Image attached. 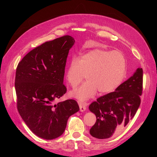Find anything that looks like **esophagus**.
I'll use <instances>...</instances> for the list:
<instances>
[{"label": "esophagus", "mask_w": 157, "mask_h": 157, "mask_svg": "<svg viewBox=\"0 0 157 157\" xmlns=\"http://www.w3.org/2000/svg\"><path fill=\"white\" fill-rule=\"evenodd\" d=\"M79 107H80V111H81V112L84 111L86 109V105H85L84 104H82V103H80L79 104Z\"/></svg>", "instance_id": "esophagus-1"}]
</instances>
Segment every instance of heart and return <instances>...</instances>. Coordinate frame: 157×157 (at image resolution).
<instances>
[{
    "instance_id": "1",
    "label": "heart",
    "mask_w": 157,
    "mask_h": 157,
    "mask_svg": "<svg viewBox=\"0 0 157 157\" xmlns=\"http://www.w3.org/2000/svg\"><path fill=\"white\" fill-rule=\"evenodd\" d=\"M126 73V61L121 52L95 49L71 61L66 77L71 86L75 88L86 76L87 81L71 92L73 97L84 103L98 90L100 94L114 91Z\"/></svg>"
}]
</instances>
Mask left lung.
<instances>
[{"instance_id":"left-lung-1","label":"left lung","mask_w":157,"mask_h":157,"mask_svg":"<svg viewBox=\"0 0 157 157\" xmlns=\"http://www.w3.org/2000/svg\"><path fill=\"white\" fill-rule=\"evenodd\" d=\"M143 91V69L138 68L115 92L97 99L89 106L96 116L90 134L98 139H107L124 129L135 116Z\"/></svg>"}]
</instances>
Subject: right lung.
Listing matches in <instances>:
<instances>
[{"label": "right lung", "instance_id": "right-lung-1", "mask_svg": "<svg viewBox=\"0 0 157 157\" xmlns=\"http://www.w3.org/2000/svg\"><path fill=\"white\" fill-rule=\"evenodd\" d=\"M75 42L69 35L46 42L30 51L17 65L15 88L18 112L29 129L42 139L62 135L69 117L79 111L74 99L54 103L67 92L65 68Z\"/></svg>", "mask_w": 157, "mask_h": 157}]
</instances>
